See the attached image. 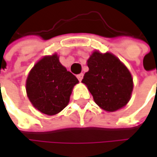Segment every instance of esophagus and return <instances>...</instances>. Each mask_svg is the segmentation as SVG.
Returning <instances> with one entry per match:
<instances>
[{
    "instance_id": "1",
    "label": "esophagus",
    "mask_w": 157,
    "mask_h": 157,
    "mask_svg": "<svg viewBox=\"0 0 157 157\" xmlns=\"http://www.w3.org/2000/svg\"><path fill=\"white\" fill-rule=\"evenodd\" d=\"M83 75H83V73H81V74H78V75H76V77H77V79H78L80 82H81L82 80V78H83Z\"/></svg>"
}]
</instances>
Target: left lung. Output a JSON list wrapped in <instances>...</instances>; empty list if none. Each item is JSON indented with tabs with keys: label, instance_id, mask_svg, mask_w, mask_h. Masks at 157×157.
<instances>
[{
	"label": "left lung",
	"instance_id": "obj_1",
	"mask_svg": "<svg viewBox=\"0 0 157 157\" xmlns=\"http://www.w3.org/2000/svg\"><path fill=\"white\" fill-rule=\"evenodd\" d=\"M89 71L82 82L86 85L98 105L109 112L125 106L133 90V79L127 67L110 53L94 52L87 60Z\"/></svg>",
	"mask_w": 157,
	"mask_h": 157
}]
</instances>
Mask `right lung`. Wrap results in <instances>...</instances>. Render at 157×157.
<instances>
[{
	"label": "right lung",
	"instance_id": "right-lung-1",
	"mask_svg": "<svg viewBox=\"0 0 157 157\" xmlns=\"http://www.w3.org/2000/svg\"><path fill=\"white\" fill-rule=\"evenodd\" d=\"M78 82L54 55L45 56L34 65L27 79L26 90L35 109L55 115L67 106L72 89Z\"/></svg>",
	"mask_w": 157,
	"mask_h": 157
}]
</instances>
